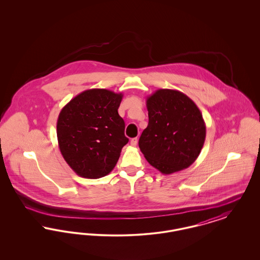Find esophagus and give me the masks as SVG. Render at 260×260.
<instances>
[{
	"instance_id": "esophagus-1",
	"label": "esophagus",
	"mask_w": 260,
	"mask_h": 260,
	"mask_svg": "<svg viewBox=\"0 0 260 260\" xmlns=\"http://www.w3.org/2000/svg\"><path fill=\"white\" fill-rule=\"evenodd\" d=\"M131 144H132L133 146H136V144H137V138H136V137L131 139Z\"/></svg>"
}]
</instances>
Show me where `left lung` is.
Instances as JSON below:
<instances>
[{"mask_svg": "<svg viewBox=\"0 0 260 260\" xmlns=\"http://www.w3.org/2000/svg\"><path fill=\"white\" fill-rule=\"evenodd\" d=\"M149 122L138 141L149 164L164 174L180 172L198 158L206 124L195 102L183 92L160 88L146 99Z\"/></svg>", "mask_w": 260, "mask_h": 260, "instance_id": "left-lung-1", "label": "left lung"}]
</instances>
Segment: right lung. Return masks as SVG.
Returning <instances> with one entry per match:
<instances>
[{"label":"right lung","mask_w":260,"mask_h":260,"mask_svg":"<svg viewBox=\"0 0 260 260\" xmlns=\"http://www.w3.org/2000/svg\"><path fill=\"white\" fill-rule=\"evenodd\" d=\"M122 93L105 88L87 89L71 99L59 113L56 134L64 160L85 178L111 173L128 142L118 109Z\"/></svg>","instance_id":"add662e5"}]
</instances>
